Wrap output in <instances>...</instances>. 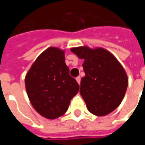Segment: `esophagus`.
I'll use <instances>...</instances> for the list:
<instances>
[{"mask_svg": "<svg viewBox=\"0 0 145 145\" xmlns=\"http://www.w3.org/2000/svg\"><path fill=\"white\" fill-rule=\"evenodd\" d=\"M76 81H77V82L80 85V83H81V78H80L79 76L78 77H77V78H76Z\"/></svg>", "mask_w": 145, "mask_h": 145, "instance_id": "1", "label": "esophagus"}]
</instances>
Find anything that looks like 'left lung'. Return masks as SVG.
<instances>
[{"mask_svg":"<svg viewBox=\"0 0 145 145\" xmlns=\"http://www.w3.org/2000/svg\"><path fill=\"white\" fill-rule=\"evenodd\" d=\"M82 64L85 76L81 80L80 94L88 111L99 116L112 112L121 103L128 78L114 55L103 48L78 46L71 49Z\"/></svg>","mask_w":145,"mask_h":145,"instance_id":"left-lung-1","label":"left lung"}]
</instances>
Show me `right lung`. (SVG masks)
<instances>
[{
	"mask_svg": "<svg viewBox=\"0 0 145 145\" xmlns=\"http://www.w3.org/2000/svg\"><path fill=\"white\" fill-rule=\"evenodd\" d=\"M28 97L33 108L45 118L63 116L79 85L69 74L64 50L49 47L33 63L25 78Z\"/></svg>",
	"mask_w": 145,
	"mask_h": 145,
	"instance_id": "right-lung-1",
	"label": "right lung"
}]
</instances>
